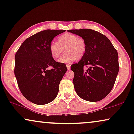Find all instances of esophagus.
<instances>
[{"instance_id": "1", "label": "esophagus", "mask_w": 134, "mask_h": 134, "mask_svg": "<svg viewBox=\"0 0 134 134\" xmlns=\"http://www.w3.org/2000/svg\"><path fill=\"white\" fill-rule=\"evenodd\" d=\"M70 66H71V65L67 64V69L68 70H70Z\"/></svg>"}]
</instances>
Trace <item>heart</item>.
I'll list each match as a JSON object with an SVG mask.
<instances>
[{
  "label": "heart",
  "instance_id": "b5f03b06",
  "mask_svg": "<svg viewBox=\"0 0 134 134\" xmlns=\"http://www.w3.org/2000/svg\"><path fill=\"white\" fill-rule=\"evenodd\" d=\"M65 48V54L58 59L60 63H71L76 58L81 59L87 51L86 42L82 38L71 33H65L58 38L57 42L51 41L49 46V52L53 59L60 57Z\"/></svg>",
  "mask_w": 134,
  "mask_h": 134
}]
</instances>
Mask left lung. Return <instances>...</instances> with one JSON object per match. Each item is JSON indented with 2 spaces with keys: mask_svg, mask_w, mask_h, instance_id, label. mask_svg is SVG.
<instances>
[{
  "mask_svg": "<svg viewBox=\"0 0 134 134\" xmlns=\"http://www.w3.org/2000/svg\"><path fill=\"white\" fill-rule=\"evenodd\" d=\"M81 37L86 42L87 51L78 63L71 69L77 94L89 102H98L110 93L119 71L117 50L105 35L89 29L68 31ZM90 67L86 71L83 68Z\"/></svg>",
  "mask_w": 134,
  "mask_h": 134,
  "instance_id": "obj_1",
  "label": "left lung"
}]
</instances>
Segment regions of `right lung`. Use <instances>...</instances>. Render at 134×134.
Masks as SVG:
<instances>
[{"mask_svg":"<svg viewBox=\"0 0 134 134\" xmlns=\"http://www.w3.org/2000/svg\"><path fill=\"white\" fill-rule=\"evenodd\" d=\"M65 30L47 29L27 38L15 56L14 74L23 96L37 105H44L57 96L59 84L67 71L49 52L50 43Z\"/></svg>","mask_w":134,"mask_h":134,"instance_id":"obj_1","label":"right lung"}]
</instances>
